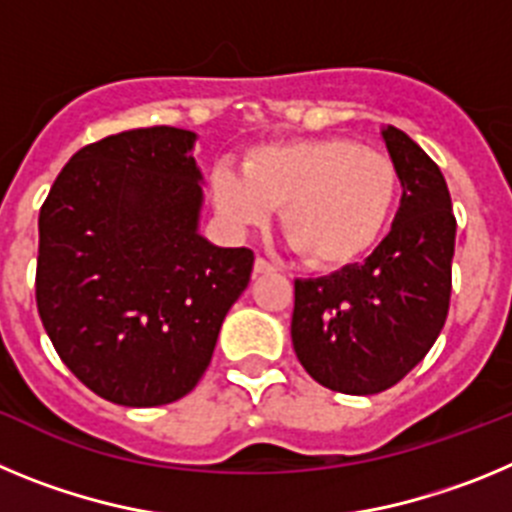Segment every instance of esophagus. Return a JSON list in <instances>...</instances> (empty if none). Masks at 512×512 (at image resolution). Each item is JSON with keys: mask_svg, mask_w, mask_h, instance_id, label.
Here are the masks:
<instances>
[{"mask_svg": "<svg viewBox=\"0 0 512 512\" xmlns=\"http://www.w3.org/2000/svg\"><path fill=\"white\" fill-rule=\"evenodd\" d=\"M274 269H277V266L269 264V261L261 259V256L256 261H253V274H271V271H274Z\"/></svg>", "mask_w": 512, "mask_h": 512, "instance_id": "1", "label": "esophagus"}]
</instances>
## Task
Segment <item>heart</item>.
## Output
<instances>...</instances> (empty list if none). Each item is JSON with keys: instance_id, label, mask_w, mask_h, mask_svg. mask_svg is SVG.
I'll return each instance as SVG.
<instances>
[{"instance_id": "b5f03b06", "label": "heart", "mask_w": 512, "mask_h": 512, "mask_svg": "<svg viewBox=\"0 0 512 512\" xmlns=\"http://www.w3.org/2000/svg\"><path fill=\"white\" fill-rule=\"evenodd\" d=\"M400 176L390 158L351 138L253 148L241 171H212V202L233 228L264 225L274 207L282 233L312 269H343L377 246L392 220Z\"/></svg>"}]
</instances>
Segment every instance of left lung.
<instances>
[{
    "instance_id": "left-lung-1",
    "label": "left lung",
    "mask_w": 512,
    "mask_h": 512,
    "mask_svg": "<svg viewBox=\"0 0 512 512\" xmlns=\"http://www.w3.org/2000/svg\"><path fill=\"white\" fill-rule=\"evenodd\" d=\"M382 140L400 176L392 230L364 264L297 279L292 346L315 382L343 395H377L431 351L451 297L456 217L441 169L402 130Z\"/></svg>"
}]
</instances>
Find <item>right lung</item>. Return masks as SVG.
<instances>
[{
    "label": "right lung",
    "mask_w": 512,
    "mask_h": 512,
    "mask_svg": "<svg viewBox=\"0 0 512 512\" xmlns=\"http://www.w3.org/2000/svg\"><path fill=\"white\" fill-rule=\"evenodd\" d=\"M197 133L138 128L84 146L40 207V320L94 395L156 408L189 395L248 287L253 251L200 233Z\"/></svg>",
    "instance_id": "obj_1"
}]
</instances>
